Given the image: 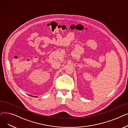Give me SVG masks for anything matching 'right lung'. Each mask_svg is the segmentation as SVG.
Listing matches in <instances>:
<instances>
[{"mask_svg":"<svg viewBox=\"0 0 128 128\" xmlns=\"http://www.w3.org/2000/svg\"><path fill=\"white\" fill-rule=\"evenodd\" d=\"M34 97H36V96H34Z\"/></svg>","mask_w":128,"mask_h":128,"instance_id":"right-lung-1","label":"right lung"}]
</instances>
